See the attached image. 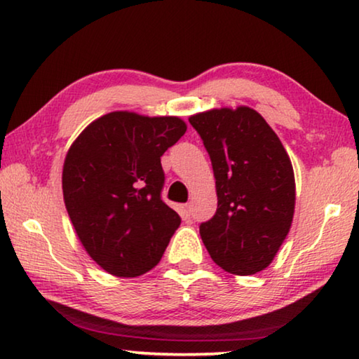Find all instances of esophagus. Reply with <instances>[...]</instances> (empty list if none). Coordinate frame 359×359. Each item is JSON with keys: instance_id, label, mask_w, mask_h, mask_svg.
I'll list each match as a JSON object with an SVG mask.
<instances>
[{"instance_id": "1", "label": "esophagus", "mask_w": 359, "mask_h": 359, "mask_svg": "<svg viewBox=\"0 0 359 359\" xmlns=\"http://www.w3.org/2000/svg\"><path fill=\"white\" fill-rule=\"evenodd\" d=\"M190 212H191L190 203H185V205L180 206V214H182V216H184V217H189Z\"/></svg>"}]
</instances>
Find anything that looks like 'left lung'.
I'll return each mask as SVG.
<instances>
[{
    "mask_svg": "<svg viewBox=\"0 0 359 359\" xmlns=\"http://www.w3.org/2000/svg\"><path fill=\"white\" fill-rule=\"evenodd\" d=\"M211 158L217 211L200 235L224 271L251 276L266 269L290 231L295 175L279 137L248 106L190 116Z\"/></svg>",
    "mask_w": 359,
    "mask_h": 359,
    "instance_id": "left-lung-1",
    "label": "left lung"
}]
</instances>
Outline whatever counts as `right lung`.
Returning a JSON list of instances; mask_svg holds the SVG:
<instances>
[{"label": "right lung", "instance_id": "obj_1", "mask_svg": "<svg viewBox=\"0 0 359 359\" xmlns=\"http://www.w3.org/2000/svg\"><path fill=\"white\" fill-rule=\"evenodd\" d=\"M187 130L180 117L114 111L93 121L64 159L62 195L96 264L137 277L161 261L180 216L161 200V156Z\"/></svg>", "mask_w": 359, "mask_h": 359}]
</instances>
